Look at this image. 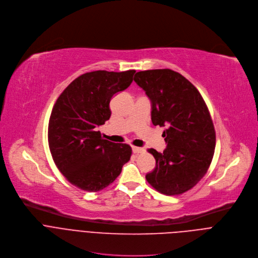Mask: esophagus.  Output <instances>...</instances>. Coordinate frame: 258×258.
I'll return each mask as SVG.
<instances>
[{
	"label": "esophagus",
	"instance_id": "esophagus-1",
	"mask_svg": "<svg viewBox=\"0 0 258 258\" xmlns=\"http://www.w3.org/2000/svg\"><path fill=\"white\" fill-rule=\"evenodd\" d=\"M132 150L134 153H141L144 151V149L142 147H137V146H132Z\"/></svg>",
	"mask_w": 258,
	"mask_h": 258
}]
</instances>
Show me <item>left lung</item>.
Here are the masks:
<instances>
[{
    "instance_id": "left-lung-1",
    "label": "left lung",
    "mask_w": 258,
    "mask_h": 258,
    "mask_svg": "<svg viewBox=\"0 0 258 258\" xmlns=\"http://www.w3.org/2000/svg\"><path fill=\"white\" fill-rule=\"evenodd\" d=\"M134 81L151 101V121L166 127L164 152L150 148L156 168L147 182L165 195L193 188L208 172L216 147L214 123L197 88L171 69L137 72Z\"/></svg>"
}]
</instances>
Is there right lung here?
<instances>
[{
	"instance_id": "1",
	"label": "right lung",
	"mask_w": 258,
	"mask_h": 258,
	"mask_svg": "<svg viewBox=\"0 0 258 258\" xmlns=\"http://www.w3.org/2000/svg\"><path fill=\"white\" fill-rule=\"evenodd\" d=\"M135 72L98 70L82 74L54 105L47 130L51 157L63 176L84 191L108 187L130 160L128 144L102 139L96 128L110 119L113 95L132 83Z\"/></svg>"
}]
</instances>
